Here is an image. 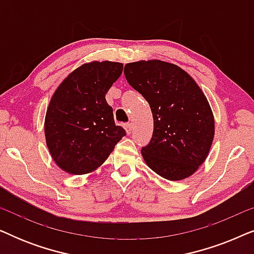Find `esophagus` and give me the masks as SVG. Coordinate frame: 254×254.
Segmentation results:
<instances>
[{"mask_svg":"<svg viewBox=\"0 0 254 254\" xmlns=\"http://www.w3.org/2000/svg\"><path fill=\"white\" fill-rule=\"evenodd\" d=\"M124 127H125V129H126V133H127V134H130L131 130H133V126H131L130 123L125 124Z\"/></svg>","mask_w":254,"mask_h":254,"instance_id":"1","label":"esophagus"}]
</instances>
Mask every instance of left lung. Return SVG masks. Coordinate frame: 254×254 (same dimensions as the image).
Listing matches in <instances>:
<instances>
[{
	"mask_svg": "<svg viewBox=\"0 0 254 254\" xmlns=\"http://www.w3.org/2000/svg\"><path fill=\"white\" fill-rule=\"evenodd\" d=\"M124 72L149 103L154 118L152 137L141 150L144 162L172 182L192 176L206 161L215 134L202 90L185 70L161 60L131 62Z\"/></svg>",
	"mask_w": 254,
	"mask_h": 254,
	"instance_id": "left-lung-1",
	"label": "left lung"
}]
</instances>
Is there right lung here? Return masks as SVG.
I'll return each mask as SVG.
<instances>
[{
    "instance_id": "1",
    "label": "right lung",
    "mask_w": 254,
    "mask_h": 254,
    "mask_svg": "<svg viewBox=\"0 0 254 254\" xmlns=\"http://www.w3.org/2000/svg\"><path fill=\"white\" fill-rule=\"evenodd\" d=\"M123 68L120 62H89L55 90L45 117V137L53 161L67 173L95 171L126 135L116 126L105 99Z\"/></svg>"
}]
</instances>
